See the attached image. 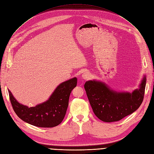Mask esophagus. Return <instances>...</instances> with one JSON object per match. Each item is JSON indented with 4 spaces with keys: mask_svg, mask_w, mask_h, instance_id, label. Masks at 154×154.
<instances>
[{
    "mask_svg": "<svg viewBox=\"0 0 154 154\" xmlns=\"http://www.w3.org/2000/svg\"><path fill=\"white\" fill-rule=\"evenodd\" d=\"M90 77H91V75L88 72H84L82 74V78L84 80L89 79Z\"/></svg>",
    "mask_w": 154,
    "mask_h": 154,
    "instance_id": "34e87169",
    "label": "esophagus"
}]
</instances>
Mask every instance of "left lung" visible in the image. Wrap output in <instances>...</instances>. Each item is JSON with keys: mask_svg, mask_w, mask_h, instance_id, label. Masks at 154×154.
<instances>
[{"mask_svg": "<svg viewBox=\"0 0 154 154\" xmlns=\"http://www.w3.org/2000/svg\"><path fill=\"white\" fill-rule=\"evenodd\" d=\"M144 76L138 89L131 93L116 92L106 84L93 80L87 81L84 88L95 115L104 122L119 121L135 112L142 103L146 85Z\"/></svg>", "mask_w": 154, "mask_h": 154, "instance_id": "1", "label": "left lung"}]
</instances>
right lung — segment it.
Returning <instances> with one entry per match:
<instances>
[{"label":"right lung","mask_w":154,"mask_h":154,"mask_svg":"<svg viewBox=\"0 0 154 154\" xmlns=\"http://www.w3.org/2000/svg\"><path fill=\"white\" fill-rule=\"evenodd\" d=\"M73 77L60 84L47 101L35 107H28L18 103L8 90L10 101L16 114L24 122L42 128H52L60 124L69 106L70 94L77 85Z\"/></svg>","instance_id":"1"}]
</instances>
